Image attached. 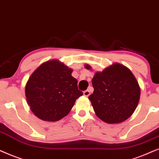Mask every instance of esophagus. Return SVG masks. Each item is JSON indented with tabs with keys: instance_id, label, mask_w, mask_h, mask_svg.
I'll list each match as a JSON object with an SVG mask.
<instances>
[{
	"instance_id": "1",
	"label": "esophagus",
	"mask_w": 159,
	"mask_h": 159,
	"mask_svg": "<svg viewBox=\"0 0 159 159\" xmlns=\"http://www.w3.org/2000/svg\"><path fill=\"white\" fill-rule=\"evenodd\" d=\"M84 95L85 97H89L90 95V92L89 90H86L84 92Z\"/></svg>"
}]
</instances>
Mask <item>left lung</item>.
Returning a JSON list of instances; mask_svg holds the SVG:
<instances>
[{"label":"left lung","mask_w":159,"mask_h":159,"mask_svg":"<svg viewBox=\"0 0 159 159\" xmlns=\"http://www.w3.org/2000/svg\"><path fill=\"white\" fill-rule=\"evenodd\" d=\"M85 68L92 67L86 65ZM92 83L94 92L89 99L99 118L107 124H118L132 115L138 105L140 88L128 67L113 63L96 72Z\"/></svg>","instance_id":"1"}]
</instances>
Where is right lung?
Instances as JSON below:
<instances>
[{
	"label": "right lung",
	"instance_id": "right-lung-1",
	"mask_svg": "<svg viewBox=\"0 0 159 159\" xmlns=\"http://www.w3.org/2000/svg\"><path fill=\"white\" fill-rule=\"evenodd\" d=\"M73 70L57 60L42 63L25 86L27 102L34 115L45 121H57L71 111L83 95Z\"/></svg>",
	"mask_w": 159,
	"mask_h": 159
}]
</instances>
